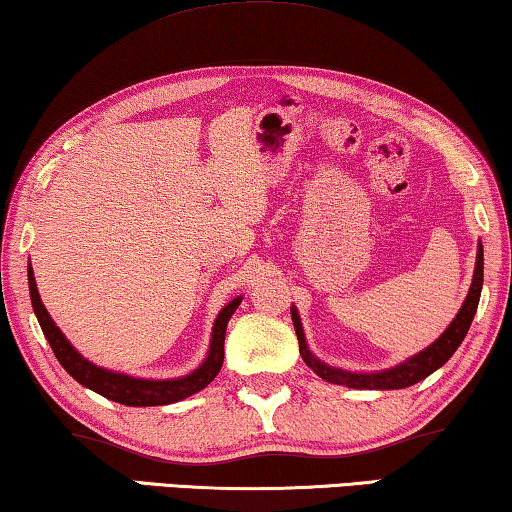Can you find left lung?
Wrapping results in <instances>:
<instances>
[{
    "label": "left lung",
    "instance_id": "left-lung-1",
    "mask_svg": "<svg viewBox=\"0 0 512 512\" xmlns=\"http://www.w3.org/2000/svg\"><path fill=\"white\" fill-rule=\"evenodd\" d=\"M482 272H485V256H482V244H478L471 289H468L464 305H461L457 317L452 319V324L445 328L443 335H440L438 340H433L429 347L422 349V352H417L415 356H410V359L396 363V366H391L387 370H375V373H354V370L328 366L326 361L317 359V356L310 352V347H307L303 324H300L298 307L291 305V319H293V328H296V335H298L300 356H303V361L321 377V380H326L331 384H342V387H349V389L389 391V389L412 387V384L422 382L424 377L436 373L438 368H443L445 363L450 361V356L457 352V347L461 345V342H464L468 328H471V321L475 317V310H478V303H480Z\"/></svg>",
    "mask_w": 512,
    "mask_h": 512
}]
</instances>
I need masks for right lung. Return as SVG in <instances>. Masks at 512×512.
Returning a JSON list of instances; mask_svg holds the SVG:
<instances>
[{
    "label": "right lung",
    "instance_id": "1",
    "mask_svg": "<svg viewBox=\"0 0 512 512\" xmlns=\"http://www.w3.org/2000/svg\"><path fill=\"white\" fill-rule=\"evenodd\" d=\"M27 284H30L34 314H37L41 331H44L48 345H51L55 359L60 361V366L86 389H93L95 394H100L104 398H109V401H116L121 405H130V408L170 405V403L184 401V398L198 394L200 389H205L207 384L219 375V370L223 366V340H226V326L242 303V296H237L230 300L226 307H221L219 317L214 319L212 340H209L207 356L198 368L191 370V373L184 377H172V380H149V377L116 373V370H107L102 366H95L93 361L83 359V356L74 349L72 342L65 338V333L55 326L51 314H48L44 303H41L37 282H34L32 265L27 268Z\"/></svg>",
    "mask_w": 512,
    "mask_h": 512
}]
</instances>
